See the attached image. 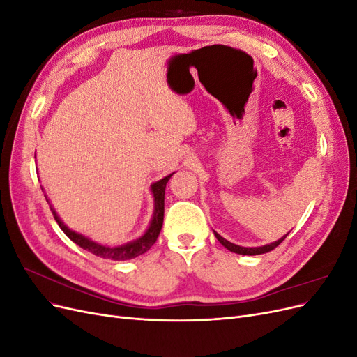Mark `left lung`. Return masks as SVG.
Here are the masks:
<instances>
[{
  "label": "left lung",
  "mask_w": 357,
  "mask_h": 357,
  "mask_svg": "<svg viewBox=\"0 0 357 357\" xmlns=\"http://www.w3.org/2000/svg\"><path fill=\"white\" fill-rule=\"evenodd\" d=\"M214 235H215V238L219 240V243L222 244V245H225L226 248H228L229 252H234V253H238V255H247V256H255V255H262V253H268V252H271V250H274V248L282 243L286 236L289 235V234H286L284 236H282V238L280 240H277V241H274V243H271V244H266V245H262V247H241V245H236V244H232V243H229L228 240H225L223 236H220L218 232H214Z\"/></svg>",
  "instance_id": "8db88e82"
}]
</instances>
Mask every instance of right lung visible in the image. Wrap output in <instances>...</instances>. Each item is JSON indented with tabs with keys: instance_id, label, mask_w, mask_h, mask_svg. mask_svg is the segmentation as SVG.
Segmentation results:
<instances>
[{
	"instance_id": "right-lung-1",
	"label": "right lung",
	"mask_w": 357,
	"mask_h": 357,
	"mask_svg": "<svg viewBox=\"0 0 357 357\" xmlns=\"http://www.w3.org/2000/svg\"><path fill=\"white\" fill-rule=\"evenodd\" d=\"M174 174V172H172ZM167 176L162 180L153 183L152 185V193H153V198H155V211H153V218L150 220V225L147 231L139 236V238L134 240V241H129L123 245H117V247H109V245H102L95 243L92 240H89L88 236H84L79 232H74L71 231L68 226L63 225V222L59 219V215L56 214V211L52 210L53 213V218L58 222L59 228L62 229V232L66 234L71 241H74L77 245H80L84 250H88L91 253H93L95 256H100L104 259H112V261H128V259H134L139 255L146 253L150 247H152L158 236L159 232L162 229V223H164V207H165V188H167V183L171 178V176ZM46 197V195H45Z\"/></svg>"
}]
</instances>
